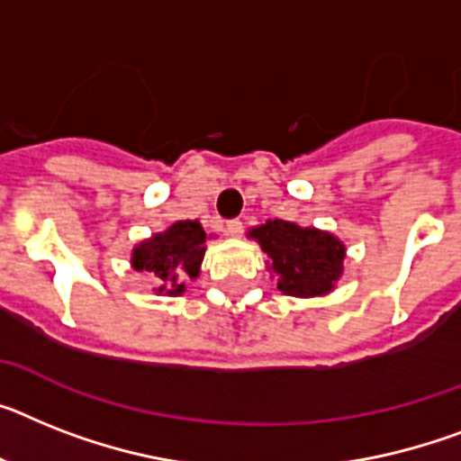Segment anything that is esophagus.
<instances>
[{"label": "esophagus", "mask_w": 461, "mask_h": 461, "mask_svg": "<svg viewBox=\"0 0 461 461\" xmlns=\"http://www.w3.org/2000/svg\"><path fill=\"white\" fill-rule=\"evenodd\" d=\"M224 230H227V234H230V237H241L243 222L241 220H230V222L224 224Z\"/></svg>", "instance_id": "34e87169"}]
</instances>
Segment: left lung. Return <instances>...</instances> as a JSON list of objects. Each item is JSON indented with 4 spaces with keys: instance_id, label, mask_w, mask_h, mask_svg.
Instances as JSON below:
<instances>
[{
    "instance_id": "8db88e82",
    "label": "left lung",
    "mask_w": 461,
    "mask_h": 461,
    "mask_svg": "<svg viewBox=\"0 0 461 461\" xmlns=\"http://www.w3.org/2000/svg\"><path fill=\"white\" fill-rule=\"evenodd\" d=\"M249 237L260 243L269 269L276 274V288L284 295H328L342 276L344 243L330 231L300 227L288 220H267L253 227Z\"/></svg>"
}]
</instances>
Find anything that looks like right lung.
Listing matches in <instances>:
<instances>
[{"instance_id": "add662e5", "label": "right lung", "mask_w": 461, "mask_h": 461, "mask_svg": "<svg viewBox=\"0 0 461 461\" xmlns=\"http://www.w3.org/2000/svg\"><path fill=\"white\" fill-rule=\"evenodd\" d=\"M206 253V231L199 220H180L166 231L138 243L131 255L135 272H145L157 284V293L183 295L187 278L199 276Z\"/></svg>"}]
</instances>
